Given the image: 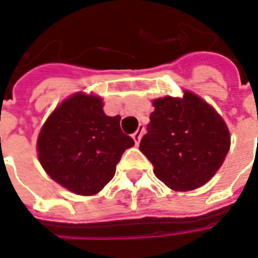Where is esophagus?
<instances>
[{"mask_svg": "<svg viewBox=\"0 0 258 258\" xmlns=\"http://www.w3.org/2000/svg\"><path fill=\"white\" fill-rule=\"evenodd\" d=\"M142 133H144V127H140V128L137 130L134 134H133V140H134L135 145L137 146L140 145V141L141 138H142Z\"/></svg>", "mask_w": 258, "mask_h": 258, "instance_id": "esophagus-1", "label": "esophagus"}]
</instances>
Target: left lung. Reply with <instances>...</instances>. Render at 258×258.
I'll use <instances>...</instances> for the list:
<instances>
[{
    "label": "left lung",
    "mask_w": 258,
    "mask_h": 258,
    "mask_svg": "<svg viewBox=\"0 0 258 258\" xmlns=\"http://www.w3.org/2000/svg\"><path fill=\"white\" fill-rule=\"evenodd\" d=\"M148 133L140 151L170 189L186 192L207 184L231 148L227 123L210 103L188 90L152 101Z\"/></svg>",
    "instance_id": "1"
}]
</instances>
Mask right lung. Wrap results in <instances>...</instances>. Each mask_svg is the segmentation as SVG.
Masks as SVG:
<instances>
[{"instance_id":"right-lung-1","label":"right lung","mask_w":258,"mask_h":258,"mask_svg":"<svg viewBox=\"0 0 258 258\" xmlns=\"http://www.w3.org/2000/svg\"><path fill=\"white\" fill-rule=\"evenodd\" d=\"M103 99L76 92L53 109L37 138L44 171L70 192L99 194L114 177L116 166L134 140L120 128V116L103 112Z\"/></svg>"}]
</instances>
